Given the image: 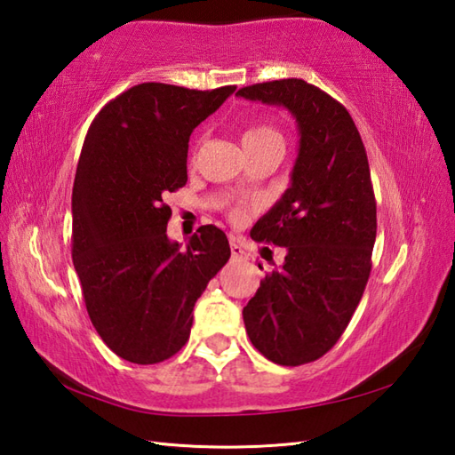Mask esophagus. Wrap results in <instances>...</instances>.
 Wrapping results in <instances>:
<instances>
[{
  "label": "esophagus",
  "instance_id": "34e87169",
  "mask_svg": "<svg viewBox=\"0 0 455 455\" xmlns=\"http://www.w3.org/2000/svg\"><path fill=\"white\" fill-rule=\"evenodd\" d=\"M230 254H233L235 259H246L248 254L244 252V248L240 246L235 238H230Z\"/></svg>",
  "mask_w": 455,
  "mask_h": 455
}]
</instances>
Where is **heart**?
Returning a JSON list of instances; mask_svg holds the SVG:
<instances>
[{"instance_id": "obj_1", "label": "heart", "mask_w": 455, "mask_h": 455, "mask_svg": "<svg viewBox=\"0 0 455 455\" xmlns=\"http://www.w3.org/2000/svg\"><path fill=\"white\" fill-rule=\"evenodd\" d=\"M269 142L282 144V134H279V131L274 127V124L256 123V124H250V127L243 132L244 148L262 147V144H269ZM233 215L238 217V211H235Z\"/></svg>"}]
</instances>
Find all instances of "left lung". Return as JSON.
I'll use <instances>...</instances> for the list:
<instances>
[{
    "instance_id": "obj_1",
    "label": "left lung",
    "mask_w": 455,
    "mask_h": 455,
    "mask_svg": "<svg viewBox=\"0 0 455 455\" xmlns=\"http://www.w3.org/2000/svg\"><path fill=\"white\" fill-rule=\"evenodd\" d=\"M236 95L285 108L301 137L291 186L250 230L256 243L285 248V262L266 274L243 316L250 342L269 362L303 365L338 342L371 272L370 164L350 113L316 85L287 78Z\"/></svg>"
}]
</instances>
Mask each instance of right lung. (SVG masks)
<instances>
[{"label":"right lung","instance_id":"right-lung-1","mask_svg":"<svg viewBox=\"0 0 455 455\" xmlns=\"http://www.w3.org/2000/svg\"><path fill=\"white\" fill-rule=\"evenodd\" d=\"M235 90L139 84L105 105L85 134L72 189V259L92 324L123 360L148 365L178 354L196 301L228 262V240L212 225L183 250L172 243L164 197L186 186L193 129Z\"/></svg>","mask_w":455,"mask_h":455}]
</instances>
